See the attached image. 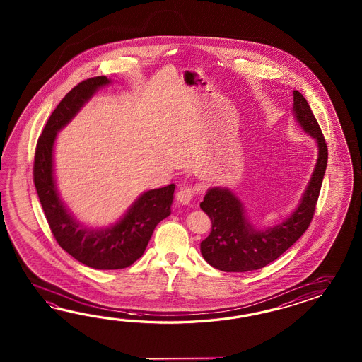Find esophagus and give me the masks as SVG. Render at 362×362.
<instances>
[{
    "instance_id": "34e87169",
    "label": "esophagus",
    "mask_w": 362,
    "mask_h": 362,
    "mask_svg": "<svg viewBox=\"0 0 362 362\" xmlns=\"http://www.w3.org/2000/svg\"><path fill=\"white\" fill-rule=\"evenodd\" d=\"M200 192L199 185H186L180 187L177 192V200L182 204H189L195 195Z\"/></svg>"
}]
</instances>
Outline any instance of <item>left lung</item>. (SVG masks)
Listing matches in <instances>:
<instances>
[{"mask_svg":"<svg viewBox=\"0 0 362 362\" xmlns=\"http://www.w3.org/2000/svg\"><path fill=\"white\" fill-rule=\"evenodd\" d=\"M293 112L304 131L318 144V159L299 207L284 223L257 230L245 217L242 203L226 189L208 190L200 208L209 216L212 230L200 243L204 260L223 272L262 269L287 251L312 223L327 165V145L307 100L293 92Z\"/></svg>","mask_w":362,"mask_h":362,"instance_id":"8db88e82","label":"left lung"}]
</instances>
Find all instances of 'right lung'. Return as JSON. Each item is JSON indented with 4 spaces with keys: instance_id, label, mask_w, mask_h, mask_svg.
<instances>
[{
    "instance_id": "1",
    "label": "right lung",
    "mask_w": 362,
    "mask_h": 362,
    "mask_svg": "<svg viewBox=\"0 0 362 362\" xmlns=\"http://www.w3.org/2000/svg\"><path fill=\"white\" fill-rule=\"evenodd\" d=\"M106 76L86 78L72 88L49 117L35 150L33 182L49 228L58 245L77 262L94 269H123L144 255L155 226L170 215L175 185L141 195L123 218L106 230H89L69 215L55 189L53 145L57 132L76 115Z\"/></svg>"
}]
</instances>
